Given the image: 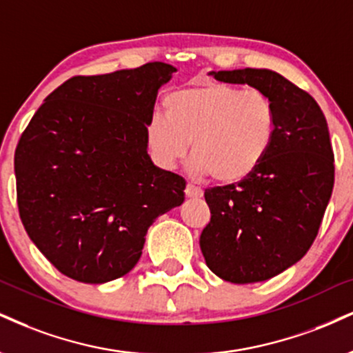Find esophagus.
<instances>
[{
	"mask_svg": "<svg viewBox=\"0 0 353 353\" xmlns=\"http://www.w3.org/2000/svg\"><path fill=\"white\" fill-rule=\"evenodd\" d=\"M184 192H185V195H188V197H190V199H199V197H202V194H203L202 189L195 188L194 184H188V185H185Z\"/></svg>",
	"mask_w": 353,
	"mask_h": 353,
	"instance_id": "esophagus-1",
	"label": "esophagus"
}]
</instances>
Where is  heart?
<instances>
[{
	"instance_id": "1",
	"label": "heart",
	"mask_w": 353,
	"mask_h": 353,
	"mask_svg": "<svg viewBox=\"0 0 353 353\" xmlns=\"http://www.w3.org/2000/svg\"><path fill=\"white\" fill-rule=\"evenodd\" d=\"M165 117L146 125L152 158L172 168L188 156L192 169L222 184L248 179L260 168L274 141L278 118L273 100L258 88L230 83H195L169 93Z\"/></svg>"
}]
</instances>
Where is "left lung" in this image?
<instances>
[{"label":"left lung","instance_id":"1","mask_svg":"<svg viewBox=\"0 0 353 353\" xmlns=\"http://www.w3.org/2000/svg\"><path fill=\"white\" fill-rule=\"evenodd\" d=\"M248 83L273 100L274 141L248 179L205 189L210 222L202 230L207 266L228 283H258L283 273L307 253L334 189V151L317 101L266 69L212 72Z\"/></svg>","mask_w":353,"mask_h":353}]
</instances>
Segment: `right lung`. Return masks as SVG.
Listing matches in <instances>:
<instances>
[{
	"label": "right lung",
	"mask_w": 353,
	"mask_h": 353,
	"mask_svg": "<svg viewBox=\"0 0 353 353\" xmlns=\"http://www.w3.org/2000/svg\"><path fill=\"white\" fill-rule=\"evenodd\" d=\"M172 65L75 75L37 108L14 152L19 217L62 274L100 284L130 273L148 228L184 202L185 181L148 156L146 125Z\"/></svg>",
	"instance_id": "1"
}]
</instances>
